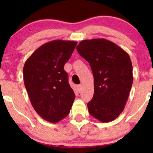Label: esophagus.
I'll return each instance as SVG.
<instances>
[{
    "instance_id": "34e87169",
    "label": "esophagus",
    "mask_w": 153,
    "mask_h": 153,
    "mask_svg": "<svg viewBox=\"0 0 153 153\" xmlns=\"http://www.w3.org/2000/svg\"><path fill=\"white\" fill-rule=\"evenodd\" d=\"M81 88H82V85H81V84L77 85V90H78L79 92H80L81 91Z\"/></svg>"
}]
</instances>
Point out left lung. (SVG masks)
Instances as JSON below:
<instances>
[{
    "instance_id": "8db88e82",
    "label": "left lung",
    "mask_w": 153,
    "mask_h": 153,
    "mask_svg": "<svg viewBox=\"0 0 153 153\" xmlns=\"http://www.w3.org/2000/svg\"><path fill=\"white\" fill-rule=\"evenodd\" d=\"M76 50L94 76V95L87 104L90 114L102 123L115 120L124 109L133 83L128 53L103 38L81 41Z\"/></svg>"
}]
</instances>
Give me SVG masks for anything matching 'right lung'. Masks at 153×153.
<instances>
[{"instance_id":"1","label":"right lung","mask_w":153,"mask_h":153,"mask_svg":"<svg viewBox=\"0 0 153 153\" xmlns=\"http://www.w3.org/2000/svg\"><path fill=\"white\" fill-rule=\"evenodd\" d=\"M77 45L56 39L39 47L25 62L24 85L31 104L44 120L56 123L68 116L75 95L64 70Z\"/></svg>"}]
</instances>
